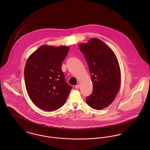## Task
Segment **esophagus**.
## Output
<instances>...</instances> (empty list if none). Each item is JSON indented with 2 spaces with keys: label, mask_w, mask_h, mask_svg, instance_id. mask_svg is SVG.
Returning <instances> with one entry per match:
<instances>
[{
  "label": "esophagus",
  "mask_w": 150,
  "mask_h": 150,
  "mask_svg": "<svg viewBox=\"0 0 150 150\" xmlns=\"http://www.w3.org/2000/svg\"><path fill=\"white\" fill-rule=\"evenodd\" d=\"M75 88H76V89H79V88H80V85H79V84L76 85V86H75Z\"/></svg>",
  "instance_id": "obj_1"
}]
</instances>
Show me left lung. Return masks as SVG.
Masks as SVG:
<instances>
[{"label": "left lung", "instance_id": "8db88e82", "mask_svg": "<svg viewBox=\"0 0 150 150\" xmlns=\"http://www.w3.org/2000/svg\"><path fill=\"white\" fill-rule=\"evenodd\" d=\"M79 47L86 58L93 84L86 103L94 109L101 110L112 102L120 89L121 72L117 58L107 44L97 38Z\"/></svg>", "mask_w": 150, "mask_h": 150}]
</instances>
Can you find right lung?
<instances>
[{
  "instance_id": "add662e5",
  "label": "right lung",
  "mask_w": 150,
  "mask_h": 150,
  "mask_svg": "<svg viewBox=\"0 0 150 150\" xmlns=\"http://www.w3.org/2000/svg\"><path fill=\"white\" fill-rule=\"evenodd\" d=\"M69 50L66 46L44 45L27 60L24 70L26 88L33 103L43 110L61 108L71 89L65 81L61 67Z\"/></svg>"
}]
</instances>
